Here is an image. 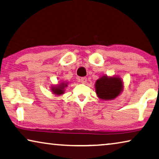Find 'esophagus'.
Wrapping results in <instances>:
<instances>
[{"mask_svg":"<svg viewBox=\"0 0 159 159\" xmlns=\"http://www.w3.org/2000/svg\"><path fill=\"white\" fill-rule=\"evenodd\" d=\"M80 83H82V84H86L87 78L86 77H82L81 79H80Z\"/></svg>","mask_w":159,"mask_h":159,"instance_id":"1","label":"esophagus"}]
</instances>
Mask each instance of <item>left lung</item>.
<instances>
[{
    "instance_id": "obj_1",
    "label": "left lung",
    "mask_w": 159,
    "mask_h": 159,
    "mask_svg": "<svg viewBox=\"0 0 159 159\" xmlns=\"http://www.w3.org/2000/svg\"><path fill=\"white\" fill-rule=\"evenodd\" d=\"M95 88L99 98L113 100L119 96L123 91V81L119 77L103 75L96 80Z\"/></svg>"
}]
</instances>
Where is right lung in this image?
Listing matches in <instances>:
<instances>
[{
	"label": "right lung",
	"instance_id": "1",
	"mask_svg": "<svg viewBox=\"0 0 159 159\" xmlns=\"http://www.w3.org/2000/svg\"><path fill=\"white\" fill-rule=\"evenodd\" d=\"M67 86V84L62 82L60 84H58V86H52L51 91L53 92V93L57 95V96H60V95H62L64 93V88Z\"/></svg>",
	"mask_w": 159,
	"mask_h": 159
}]
</instances>
